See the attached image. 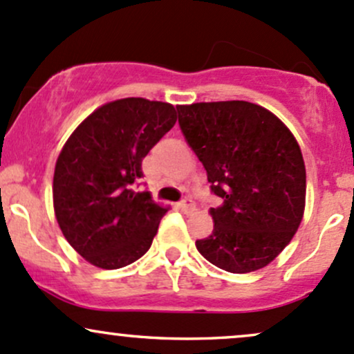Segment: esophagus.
Masks as SVG:
<instances>
[{
  "label": "esophagus",
  "mask_w": 354,
  "mask_h": 354,
  "mask_svg": "<svg viewBox=\"0 0 354 354\" xmlns=\"http://www.w3.org/2000/svg\"><path fill=\"white\" fill-rule=\"evenodd\" d=\"M180 207H181V209H183L185 213H189V212H193V209H195V201H193L189 196H186L185 200H181Z\"/></svg>",
  "instance_id": "34e87169"
}]
</instances>
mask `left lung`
<instances>
[{"instance_id": "left-lung-1", "label": "left lung", "mask_w": 354, "mask_h": 354, "mask_svg": "<svg viewBox=\"0 0 354 354\" xmlns=\"http://www.w3.org/2000/svg\"><path fill=\"white\" fill-rule=\"evenodd\" d=\"M176 109L181 133L221 198L198 252L232 274L262 269L284 250L304 213L306 166L296 138L272 112L245 100Z\"/></svg>"}]
</instances>
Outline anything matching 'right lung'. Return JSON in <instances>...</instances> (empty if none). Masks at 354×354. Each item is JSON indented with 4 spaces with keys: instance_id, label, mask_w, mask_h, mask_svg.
I'll return each mask as SVG.
<instances>
[{
    "instance_id": "1",
    "label": "right lung",
    "mask_w": 354,
    "mask_h": 354,
    "mask_svg": "<svg viewBox=\"0 0 354 354\" xmlns=\"http://www.w3.org/2000/svg\"><path fill=\"white\" fill-rule=\"evenodd\" d=\"M174 122L171 104L127 97L92 112L65 142L53 174L55 216L92 266L120 269L149 250L168 209L134 185L142 159Z\"/></svg>"
}]
</instances>
